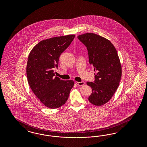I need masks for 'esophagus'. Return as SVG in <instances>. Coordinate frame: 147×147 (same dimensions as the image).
I'll use <instances>...</instances> for the list:
<instances>
[{
	"instance_id": "1",
	"label": "esophagus",
	"mask_w": 147,
	"mask_h": 147,
	"mask_svg": "<svg viewBox=\"0 0 147 147\" xmlns=\"http://www.w3.org/2000/svg\"><path fill=\"white\" fill-rule=\"evenodd\" d=\"M76 84L79 86H82L85 85V82H76Z\"/></svg>"
}]
</instances>
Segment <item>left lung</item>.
Instances as JSON below:
<instances>
[{
    "label": "left lung",
    "mask_w": 147,
    "mask_h": 147,
    "mask_svg": "<svg viewBox=\"0 0 147 147\" xmlns=\"http://www.w3.org/2000/svg\"><path fill=\"white\" fill-rule=\"evenodd\" d=\"M78 38L87 48L89 63L95 73L94 82H87L92 89L88 100L94 105L102 106L111 99L120 82L122 67L117 52L109 40L93 33Z\"/></svg>",
    "instance_id": "obj_1"
}]
</instances>
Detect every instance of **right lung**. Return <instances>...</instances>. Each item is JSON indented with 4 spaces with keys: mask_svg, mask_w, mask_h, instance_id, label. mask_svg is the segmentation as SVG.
<instances>
[{
    "mask_svg": "<svg viewBox=\"0 0 147 147\" xmlns=\"http://www.w3.org/2000/svg\"><path fill=\"white\" fill-rule=\"evenodd\" d=\"M75 35L56 36L42 40L29 54L26 66L28 83L33 92L46 107L55 109L64 105L74 86L73 80L54 77L61 54L74 39Z\"/></svg>",
    "mask_w": 147,
    "mask_h": 147,
    "instance_id": "obj_1",
    "label": "right lung"
}]
</instances>
